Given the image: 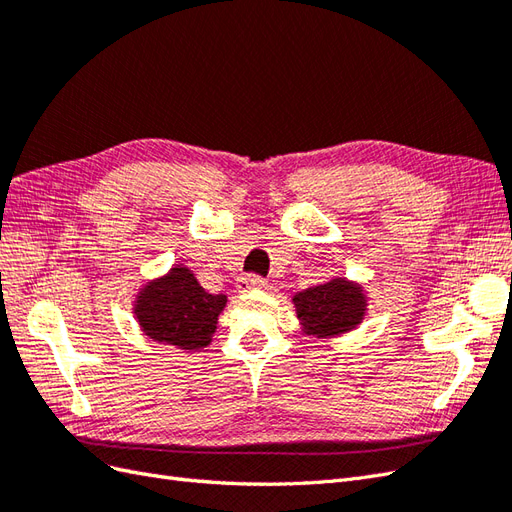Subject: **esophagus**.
Returning <instances> with one entry per match:
<instances>
[{"instance_id":"1","label":"esophagus","mask_w":512,"mask_h":512,"mask_svg":"<svg viewBox=\"0 0 512 512\" xmlns=\"http://www.w3.org/2000/svg\"><path fill=\"white\" fill-rule=\"evenodd\" d=\"M265 286V280L260 275H243L239 280V290L241 292H250L254 288H262Z\"/></svg>"}]
</instances>
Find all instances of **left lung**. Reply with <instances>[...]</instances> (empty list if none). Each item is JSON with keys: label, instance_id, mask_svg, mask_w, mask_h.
I'll return each mask as SVG.
<instances>
[{"label": "left lung", "instance_id": "obj_1", "mask_svg": "<svg viewBox=\"0 0 512 512\" xmlns=\"http://www.w3.org/2000/svg\"><path fill=\"white\" fill-rule=\"evenodd\" d=\"M297 316L307 327V335L327 337L354 329L363 320L365 297L359 286L342 277L307 288L292 299Z\"/></svg>", "mask_w": 512, "mask_h": 512}]
</instances>
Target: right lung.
<instances>
[{
    "instance_id": "1",
    "label": "right lung",
    "mask_w": 512,
    "mask_h": 512,
    "mask_svg": "<svg viewBox=\"0 0 512 512\" xmlns=\"http://www.w3.org/2000/svg\"><path fill=\"white\" fill-rule=\"evenodd\" d=\"M224 294H211L190 269L175 267L138 294L134 314L145 335L181 350H200L211 342Z\"/></svg>"
}]
</instances>
